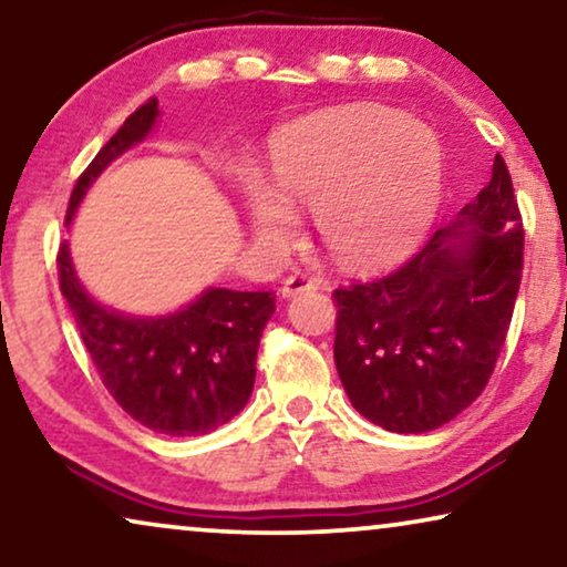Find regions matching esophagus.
I'll return each mask as SVG.
<instances>
[{
	"mask_svg": "<svg viewBox=\"0 0 567 567\" xmlns=\"http://www.w3.org/2000/svg\"><path fill=\"white\" fill-rule=\"evenodd\" d=\"M315 281L312 278H307L305 274H291L289 278H286V281L281 284V289H278V293H281L284 299H291V297H297V293H301V291H309V289H315Z\"/></svg>",
	"mask_w": 567,
	"mask_h": 567,
	"instance_id": "34e87169",
	"label": "esophagus"
}]
</instances>
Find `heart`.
<instances>
[{
    "mask_svg": "<svg viewBox=\"0 0 567 567\" xmlns=\"http://www.w3.org/2000/svg\"><path fill=\"white\" fill-rule=\"evenodd\" d=\"M266 175L231 181L247 231L281 252L312 208L315 231L340 266L386 268L431 229L444 188V154L421 121L382 105L340 107L293 121L270 136Z\"/></svg>",
    "mask_w": 567,
    "mask_h": 567,
    "instance_id": "1",
    "label": "heart"
}]
</instances>
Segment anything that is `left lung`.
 <instances>
[{
	"mask_svg": "<svg viewBox=\"0 0 567 567\" xmlns=\"http://www.w3.org/2000/svg\"><path fill=\"white\" fill-rule=\"evenodd\" d=\"M524 266L503 157L475 200L392 276L338 289L336 367L351 405L394 433H429L485 390Z\"/></svg>",
	"mask_w": 567,
	"mask_h": 567,
	"instance_id": "8db88e82",
	"label": "left lung"
}]
</instances>
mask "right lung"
Returning <instances> with one entry per match:
<instances>
[{
  "mask_svg": "<svg viewBox=\"0 0 567 567\" xmlns=\"http://www.w3.org/2000/svg\"><path fill=\"white\" fill-rule=\"evenodd\" d=\"M157 118V100L128 115L76 181L66 224L74 221L84 193L103 169L146 142ZM59 276L100 379L144 429L165 436H204L247 405L262 328L276 312L274 291L208 286L175 312L146 317L118 312L92 297L76 276L69 243L59 250Z\"/></svg>",
  "mask_w": 567,
  "mask_h": 567,
  "instance_id": "obj_1",
  "label": "right lung"
}]
</instances>
